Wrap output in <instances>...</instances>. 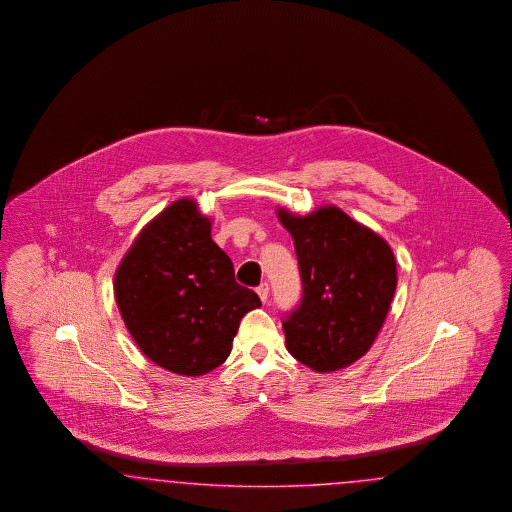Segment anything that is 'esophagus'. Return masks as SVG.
I'll return each mask as SVG.
<instances>
[{"mask_svg":"<svg viewBox=\"0 0 512 512\" xmlns=\"http://www.w3.org/2000/svg\"><path fill=\"white\" fill-rule=\"evenodd\" d=\"M257 295H259V298H261L263 302L268 300V295H270V287H268V283H266V281L257 287Z\"/></svg>","mask_w":512,"mask_h":512,"instance_id":"34e87169","label":"esophagus"}]
</instances>
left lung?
I'll return each mask as SVG.
<instances>
[{
    "label": "left lung",
    "instance_id": "8db88e82",
    "mask_svg": "<svg viewBox=\"0 0 512 512\" xmlns=\"http://www.w3.org/2000/svg\"><path fill=\"white\" fill-rule=\"evenodd\" d=\"M278 216L295 240L302 278L300 304L283 317L287 349L315 372L340 370L372 347L387 319L396 291L392 249L334 206Z\"/></svg>",
    "mask_w": 512,
    "mask_h": 512
}]
</instances>
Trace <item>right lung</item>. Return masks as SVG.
<instances>
[{"label": "right lung", "mask_w": 512, "mask_h": 512, "mask_svg": "<svg viewBox=\"0 0 512 512\" xmlns=\"http://www.w3.org/2000/svg\"><path fill=\"white\" fill-rule=\"evenodd\" d=\"M125 326L140 351L180 375L221 366L259 296L234 279L233 261L189 199L172 202L139 234L114 278Z\"/></svg>", "instance_id": "1"}]
</instances>
